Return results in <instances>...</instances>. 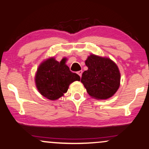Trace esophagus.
I'll return each instance as SVG.
<instances>
[{"instance_id": "34e87169", "label": "esophagus", "mask_w": 149, "mask_h": 149, "mask_svg": "<svg viewBox=\"0 0 149 149\" xmlns=\"http://www.w3.org/2000/svg\"><path fill=\"white\" fill-rule=\"evenodd\" d=\"M77 73H78L79 76H80V77H81V76H82V70L78 71V72H77Z\"/></svg>"}]
</instances>
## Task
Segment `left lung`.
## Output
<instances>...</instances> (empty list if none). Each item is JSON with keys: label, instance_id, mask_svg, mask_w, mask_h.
<instances>
[{"label": "left lung", "instance_id": "1", "mask_svg": "<svg viewBox=\"0 0 149 149\" xmlns=\"http://www.w3.org/2000/svg\"><path fill=\"white\" fill-rule=\"evenodd\" d=\"M88 70L83 72L81 82L91 97L107 100L120 86V73L114 61L107 57L91 54L85 61Z\"/></svg>", "mask_w": 149, "mask_h": 149}]
</instances>
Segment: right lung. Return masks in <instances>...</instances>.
I'll use <instances>...</instances> for the list:
<instances>
[{
    "instance_id": "obj_1",
    "label": "right lung",
    "mask_w": 149,
    "mask_h": 149,
    "mask_svg": "<svg viewBox=\"0 0 149 149\" xmlns=\"http://www.w3.org/2000/svg\"><path fill=\"white\" fill-rule=\"evenodd\" d=\"M67 58L58 62L54 57L43 61L37 68L35 82L41 95L49 100H56L67 93L69 85L75 81H80L77 73L69 70L65 64Z\"/></svg>"
}]
</instances>
